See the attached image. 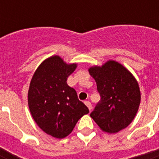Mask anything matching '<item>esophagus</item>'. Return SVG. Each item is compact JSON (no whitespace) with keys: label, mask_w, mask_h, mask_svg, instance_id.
<instances>
[{"label":"esophagus","mask_w":159,"mask_h":159,"mask_svg":"<svg viewBox=\"0 0 159 159\" xmlns=\"http://www.w3.org/2000/svg\"><path fill=\"white\" fill-rule=\"evenodd\" d=\"M85 104H86V106L88 107V109H89V111H92V103L89 102V101H85Z\"/></svg>","instance_id":"34e87169"}]
</instances>
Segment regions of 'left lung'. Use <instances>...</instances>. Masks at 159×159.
I'll use <instances>...</instances> for the list:
<instances>
[{"label": "left lung", "mask_w": 159, "mask_h": 159, "mask_svg": "<svg viewBox=\"0 0 159 159\" xmlns=\"http://www.w3.org/2000/svg\"><path fill=\"white\" fill-rule=\"evenodd\" d=\"M89 73L97 82L101 96L91 117L107 133H117L126 128L140 104V91L135 78L116 61L90 67Z\"/></svg>", "instance_id": "8db88e82"}]
</instances>
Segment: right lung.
I'll list each match as a JSON object with an SVG mask.
<instances>
[{
	"instance_id": "1",
	"label": "right lung",
	"mask_w": 159,
	"mask_h": 159,
	"mask_svg": "<svg viewBox=\"0 0 159 159\" xmlns=\"http://www.w3.org/2000/svg\"><path fill=\"white\" fill-rule=\"evenodd\" d=\"M77 64H67L58 56L44 60L34 72L28 92L30 113L39 127L54 138L69 134L79 119L89 113L77 92L67 83Z\"/></svg>"
}]
</instances>
